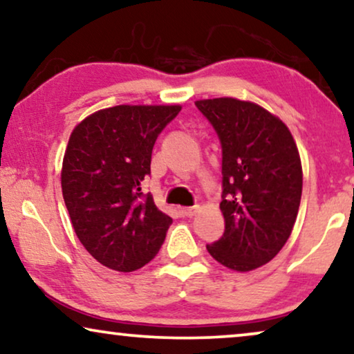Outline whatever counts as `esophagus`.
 Segmentation results:
<instances>
[{"mask_svg": "<svg viewBox=\"0 0 354 354\" xmlns=\"http://www.w3.org/2000/svg\"><path fill=\"white\" fill-rule=\"evenodd\" d=\"M196 211H198V206H192V207H182L180 212L183 217H192L196 214Z\"/></svg>", "mask_w": 354, "mask_h": 354, "instance_id": "34e87169", "label": "esophagus"}]
</instances>
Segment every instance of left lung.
Listing matches in <instances>:
<instances>
[{"mask_svg":"<svg viewBox=\"0 0 354 354\" xmlns=\"http://www.w3.org/2000/svg\"><path fill=\"white\" fill-rule=\"evenodd\" d=\"M222 148L225 230L209 254L246 272L269 263L287 243L301 201L303 171L297 143L282 120L235 98L196 101Z\"/></svg>","mask_w":354,"mask_h":354,"instance_id":"left-lung-1","label":"left lung"}]
</instances>
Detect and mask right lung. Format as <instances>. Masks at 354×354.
<instances>
[{
	"label": "right lung",
	"mask_w": 354,
	"mask_h": 354,
	"mask_svg": "<svg viewBox=\"0 0 354 354\" xmlns=\"http://www.w3.org/2000/svg\"><path fill=\"white\" fill-rule=\"evenodd\" d=\"M180 106H114L71 133L62 161V196L80 243L106 268L132 272L148 264L172 219L142 182L151 174L159 133Z\"/></svg>",
	"instance_id": "1"
}]
</instances>
